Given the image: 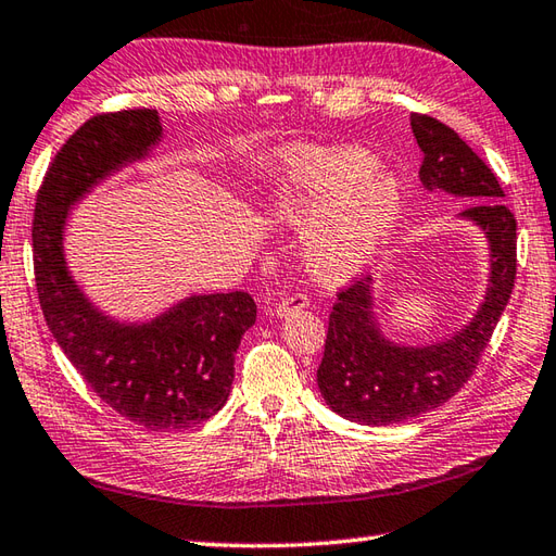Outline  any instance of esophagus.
Masks as SVG:
<instances>
[{
	"label": "esophagus",
	"instance_id": "esophagus-1",
	"mask_svg": "<svg viewBox=\"0 0 556 556\" xmlns=\"http://www.w3.org/2000/svg\"><path fill=\"white\" fill-rule=\"evenodd\" d=\"M309 304V300H307V294H302V292H298V294H290V298H280V300H268L266 304H264V312L266 314H274V316H288L290 312H300V309H304Z\"/></svg>",
	"mask_w": 556,
	"mask_h": 556
}]
</instances>
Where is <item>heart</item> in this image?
<instances>
[{
  "label": "heart",
  "instance_id": "1",
  "mask_svg": "<svg viewBox=\"0 0 556 556\" xmlns=\"http://www.w3.org/2000/svg\"><path fill=\"white\" fill-rule=\"evenodd\" d=\"M377 157L355 146L294 143L278 151L266 201L278 220L304 232L309 274L336 286L355 278L387 247L401 218V189L377 175Z\"/></svg>",
  "mask_w": 556,
  "mask_h": 556
}]
</instances>
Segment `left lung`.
I'll return each instance as SVG.
<instances>
[{"label": "left lung", "instance_id": "1", "mask_svg": "<svg viewBox=\"0 0 556 556\" xmlns=\"http://www.w3.org/2000/svg\"><path fill=\"white\" fill-rule=\"evenodd\" d=\"M410 127L422 151V187L472 201L458 218L484 235L490 280L472 319L444 341L427 345L393 343L383 336L374 314L371 278L338 292L316 383L333 413L369 427L413 420L456 395L478 367L516 280V218L504 206L492 169L439 119L413 112Z\"/></svg>", "mask_w": 556, "mask_h": 556}]
</instances>
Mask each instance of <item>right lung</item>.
I'll list each match as a JSON object with an SVG mask.
<instances>
[{"label":"right lung","mask_w":556,"mask_h":556,"mask_svg":"<svg viewBox=\"0 0 556 556\" xmlns=\"http://www.w3.org/2000/svg\"><path fill=\"white\" fill-rule=\"evenodd\" d=\"M161 139L155 110L98 115L76 129L38 191L33 266L45 321L88 387L127 420L169 432L201 425L228 401L237 348L256 321L252 294H189L153 319L119 321L88 300L64 254L70 211Z\"/></svg>","instance_id":"1"}]
</instances>
